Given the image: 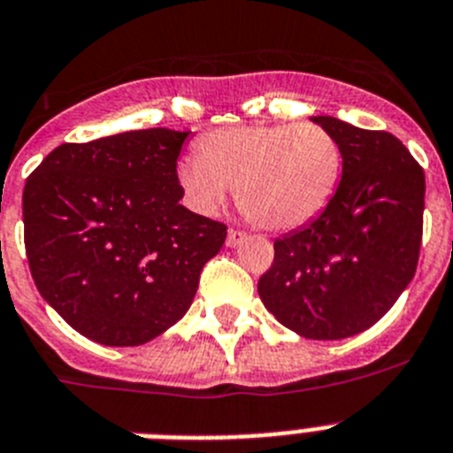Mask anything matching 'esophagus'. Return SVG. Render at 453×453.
Wrapping results in <instances>:
<instances>
[{
    "mask_svg": "<svg viewBox=\"0 0 453 453\" xmlns=\"http://www.w3.org/2000/svg\"><path fill=\"white\" fill-rule=\"evenodd\" d=\"M244 239H246V233H244V230H237V227H230V230H227L226 244L230 246V249H234V246L242 244V242H244Z\"/></svg>",
    "mask_w": 453,
    "mask_h": 453,
    "instance_id": "34e87169",
    "label": "esophagus"
}]
</instances>
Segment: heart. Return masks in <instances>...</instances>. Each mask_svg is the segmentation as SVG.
Instances as JSON below:
<instances>
[{"instance_id": "obj_1", "label": "heart", "mask_w": 453, "mask_h": 453, "mask_svg": "<svg viewBox=\"0 0 453 453\" xmlns=\"http://www.w3.org/2000/svg\"><path fill=\"white\" fill-rule=\"evenodd\" d=\"M341 174V144L313 121L216 128L200 140V154L180 163V180L197 209L211 211L237 188L246 219L273 233L318 219Z\"/></svg>"}]
</instances>
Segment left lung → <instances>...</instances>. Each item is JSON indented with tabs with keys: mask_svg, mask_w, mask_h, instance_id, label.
<instances>
[{
	"mask_svg": "<svg viewBox=\"0 0 453 453\" xmlns=\"http://www.w3.org/2000/svg\"><path fill=\"white\" fill-rule=\"evenodd\" d=\"M313 121L341 144L343 177L318 219L273 242L257 292L295 334L338 341L373 326L412 280L426 180L396 135L336 117Z\"/></svg>",
	"mask_w": 453,
	"mask_h": 453,
	"instance_id": "obj_1",
	"label": "left lung"
}]
</instances>
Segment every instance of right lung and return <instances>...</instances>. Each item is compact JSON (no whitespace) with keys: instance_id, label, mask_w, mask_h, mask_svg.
Returning <instances> with one entry per match:
<instances>
[{"instance_id":"1","label":"right lung","mask_w":453,"mask_h":453,"mask_svg":"<svg viewBox=\"0 0 453 453\" xmlns=\"http://www.w3.org/2000/svg\"><path fill=\"white\" fill-rule=\"evenodd\" d=\"M188 131L147 128L64 142L27 177L25 250L41 297L82 336L128 348L161 336L226 242L180 204Z\"/></svg>"}]
</instances>
